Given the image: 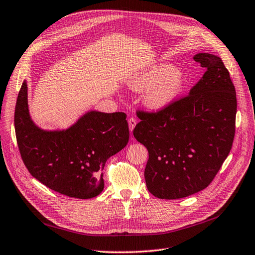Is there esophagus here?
<instances>
[{
  "mask_svg": "<svg viewBox=\"0 0 255 255\" xmlns=\"http://www.w3.org/2000/svg\"><path fill=\"white\" fill-rule=\"evenodd\" d=\"M128 125H129V130L133 131L135 125H136V120L134 118H129L128 120Z\"/></svg>",
  "mask_w": 255,
  "mask_h": 255,
  "instance_id": "34e87169",
  "label": "esophagus"
}]
</instances>
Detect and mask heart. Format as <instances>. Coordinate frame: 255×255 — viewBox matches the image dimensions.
I'll use <instances>...</instances> for the list:
<instances>
[{
    "mask_svg": "<svg viewBox=\"0 0 255 255\" xmlns=\"http://www.w3.org/2000/svg\"><path fill=\"white\" fill-rule=\"evenodd\" d=\"M128 85L133 92H146L143 104L151 112H160L170 107L181 95L185 78L174 64L160 62L134 74Z\"/></svg>",
    "mask_w": 255,
    "mask_h": 255,
    "instance_id": "obj_1",
    "label": "heart"
}]
</instances>
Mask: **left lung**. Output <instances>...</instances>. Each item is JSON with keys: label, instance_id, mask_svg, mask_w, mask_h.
<instances>
[{"label": "left lung", "instance_id": "obj_1", "mask_svg": "<svg viewBox=\"0 0 255 255\" xmlns=\"http://www.w3.org/2000/svg\"><path fill=\"white\" fill-rule=\"evenodd\" d=\"M206 72L189 96L157 114L138 113L133 130L149 152L148 191L160 199H180L204 190L231 150L237 95L229 72L216 55L198 53Z\"/></svg>", "mask_w": 255, "mask_h": 255}]
</instances>
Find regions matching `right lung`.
<instances>
[{
	"label": "right lung",
	"instance_id": "obj_1",
	"mask_svg": "<svg viewBox=\"0 0 255 255\" xmlns=\"http://www.w3.org/2000/svg\"><path fill=\"white\" fill-rule=\"evenodd\" d=\"M14 128L20 156L30 174L49 189L79 199L102 193L106 160L129 140L124 113L88 110L68 128L39 127L30 116L26 80L17 96Z\"/></svg>",
	"mask_w": 255,
	"mask_h": 255
}]
</instances>
